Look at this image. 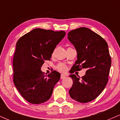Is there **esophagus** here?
<instances>
[{
    "label": "esophagus",
    "mask_w": 120,
    "mask_h": 120,
    "mask_svg": "<svg viewBox=\"0 0 120 120\" xmlns=\"http://www.w3.org/2000/svg\"><path fill=\"white\" fill-rule=\"evenodd\" d=\"M65 75H64V74H61V76H60V78H61V79H64L65 78Z\"/></svg>",
    "instance_id": "obj_1"
}]
</instances>
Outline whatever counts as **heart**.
I'll use <instances>...</instances> for the list:
<instances>
[{"instance_id": "obj_1", "label": "heart", "mask_w": 120, "mask_h": 120, "mask_svg": "<svg viewBox=\"0 0 120 120\" xmlns=\"http://www.w3.org/2000/svg\"><path fill=\"white\" fill-rule=\"evenodd\" d=\"M56 69L59 71H61V72H65V71H66V70H67L68 67L65 64L60 63L57 65Z\"/></svg>"}]
</instances>
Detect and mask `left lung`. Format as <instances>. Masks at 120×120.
Masks as SVG:
<instances>
[{
  "label": "left lung",
  "instance_id": "8db88e82",
  "mask_svg": "<svg viewBox=\"0 0 120 120\" xmlns=\"http://www.w3.org/2000/svg\"><path fill=\"white\" fill-rule=\"evenodd\" d=\"M68 36L78 54L70 73L87 70L81 80L75 74L69 76L73 81L69 95L79 102H90L102 92L108 81L111 65L108 45L99 35L84 27L71 30Z\"/></svg>",
  "mask_w": 120,
  "mask_h": 120
}]
</instances>
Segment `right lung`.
I'll list each match as a JSON object with an SVG mask.
<instances>
[{"mask_svg": "<svg viewBox=\"0 0 120 120\" xmlns=\"http://www.w3.org/2000/svg\"><path fill=\"white\" fill-rule=\"evenodd\" d=\"M66 33L36 28L16 42L13 58V81L20 94L29 102L41 104L52 95L60 74L53 71L45 75L41 70L45 60H50L56 45Z\"/></svg>", "mask_w": 120, "mask_h": 120, "instance_id": "right-lung-1", "label": "right lung"}]
</instances>
